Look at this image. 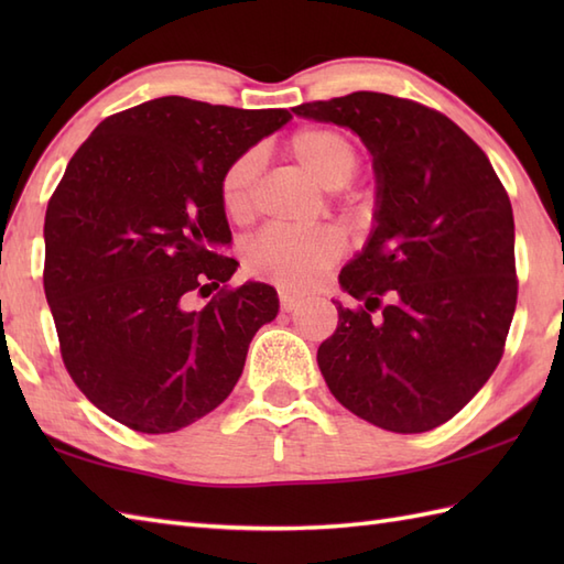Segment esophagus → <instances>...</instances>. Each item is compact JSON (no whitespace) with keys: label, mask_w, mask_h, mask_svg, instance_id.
I'll return each instance as SVG.
<instances>
[{"label":"esophagus","mask_w":564,"mask_h":564,"mask_svg":"<svg viewBox=\"0 0 564 564\" xmlns=\"http://www.w3.org/2000/svg\"><path fill=\"white\" fill-rule=\"evenodd\" d=\"M279 301H281V310H283V313H295V310L303 305L301 297L291 295L289 291H279Z\"/></svg>","instance_id":"34e87169"}]
</instances>
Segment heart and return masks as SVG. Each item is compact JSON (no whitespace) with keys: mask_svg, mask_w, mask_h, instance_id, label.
I'll use <instances>...</instances> for the list:
<instances>
[{"mask_svg":"<svg viewBox=\"0 0 564 564\" xmlns=\"http://www.w3.org/2000/svg\"><path fill=\"white\" fill-rule=\"evenodd\" d=\"M289 150L319 186L337 191L361 166L356 142L337 128L310 126L289 138ZM261 152L245 150L227 162L218 178V198L230 220H245L251 213ZM344 254V237L334 227H267L245 245V263L251 273L269 279L285 291H305Z\"/></svg>","mask_w":564,"mask_h":564,"instance_id":"b5f03b06","label":"heart"}]
</instances>
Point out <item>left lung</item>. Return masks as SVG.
I'll return each mask as SVG.
<instances>
[{"mask_svg": "<svg viewBox=\"0 0 564 564\" xmlns=\"http://www.w3.org/2000/svg\"><path fill=\"white\" fill-rule=\"evenodd\" d=\"M293 113L351 128L373 154L376 230L339 273L358 307L319 344L346 410L394 434L458 414L505 354L517 310L513 213L480 145L412 99L354 91Z\"/></svg>", "mask_w": 564, "mask_h": 564, "instance_id": "obj_1", "label": "left lung"}]
</instances>
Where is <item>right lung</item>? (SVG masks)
<instances>
[{
    "label": "right lung",
    "instance_id": "obj_1",
    "mask_svg": "<svg viewBox=\"0 0 564 564\" xmlns=\"http://www.w3.org/2000/svg\"><path fill=\"white\" fill-rule=\"evenodd\" d=\"M291 118L162 97L104 118L69 160L45 210L43 289L69 378L116 422L172 434L237 386L279 297L227 285L218 178ZM196 294L212 301L191 308Z\"/></svg>",
    "mask_w": 564,
    "mask_h": 564
}]
</instances>
